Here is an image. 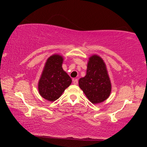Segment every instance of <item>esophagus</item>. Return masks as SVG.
Returning <instances> with one entry per match:
<instances>
[{
	"mask_svg": "<svg viewBox=\"0 0 147 147\" xmlns=\"http://www.w3.org/2000/svg\"><path fill=\"white\" fill-rule=\"evenodd\" d=\"M73 84H75V85H78V79H74L73 80Z\"/></svg>",
	"mask_w": 147,
	"mask_h": 147,
	"instance_id": "esophagus-1",
	"label": "esophagus"
}]
</instances>
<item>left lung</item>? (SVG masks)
Listing matches in <instances>:
<instances>
[{"label":"left lung","instance_id":"1","mask_svg":"<svg viewBox=\"0 0 147 147\" xmlns=\"http://www.w3.org/2000/svg\"><path fill=\"white\" fill-rule=\"evenodd\" d=\"M80 88L90 102L98 104L109 97L111 84L103 60L98 55L90 57L87 71L79 80Z\"/></svg>","mask_w":147,"mask_h":147}]
</instances>
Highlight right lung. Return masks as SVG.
<instances>
[{
    "mask_svg": "<svg viewBox=\"0 0 147 147\" xmlns=\"http://www.w3.org/2000/svg\"><path fill=\"white\" fill-rule=\"evenodd\" d=\"M63 57L53 55L48 58L39 82L40 95L48 101L58 99L71 83V79L62 69Z\"/></svg>",
    "mask_w": 147,
    "mask_h": 147,
    "instance_id": "obj_1",
    "label": "right lung"
}]
</instances>
